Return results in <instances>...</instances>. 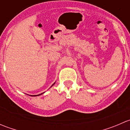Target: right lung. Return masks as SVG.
I'll list each match as a JSON object with an SVG mask.
<instances>
[{
    "label": "right lung",
    "mask_w": 130,
    "mask_h": 130,
    "mask_svg": "<svg viewBox=\"0 0 130 130\" xmlns=\"http://www.w3.org/2000/svg\"><path fill=\"white\" fill-rule=\"evenodd\" d=\"M55 84V83L54 84H53V85H52V86H51V87H52V86H53V85H54ZM43 93H44V92H43ZM43 93H42V94H43ZM40 94H39V95H33V96H36V95H40Z\"/></svg>",
    "instance_id": "right-lung-1"
}]
</instances>
